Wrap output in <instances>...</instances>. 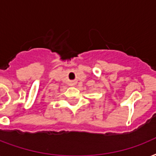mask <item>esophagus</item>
<instances>
[{"instance_id":"1","label":"esophagus","mask_w":156,"mask_h":156,"mask_svg":"<svg viewBox=\"0 0 156 156\" xmlns=\"http://www.w3.org/2000/svg\"><path fill=\"white\" fill-rule=\"evenodd\" d=\"M69 86H71V87H73V86L76 85V82H75V81L72 80V81H70V82H69Z\"/></svg>"}]
</instances>
